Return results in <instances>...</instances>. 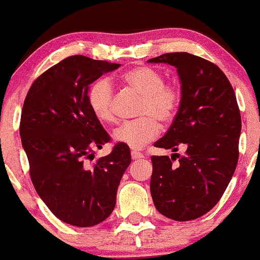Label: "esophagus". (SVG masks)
I'll use <instances>...</instances> for the list:
<instances>
[{"mask_svg": "<svg viewBox=\"0 0 260 260\" xmlns=\"http://www.w3.org/2000/svg\"><path fill=\"white\" fill-rule=\"evenodd\" d=\"M131 157H133L134 160H139V159H143L144 155L141 154V152L135 151V150H133V151H131Z\"/></svg>", "mask_w": 260, "mask_h": 260, "instance_id": "obj_1", "label": "esophagus"}]
</instances>
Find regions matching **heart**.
<instances>
[{"instance_id":"obj_1","label":"heart","mask_w":260,"mask_h":260,"mask_svg":"<svg viewBox=\"0 0 260 260\" xmlns=\"http://www.w3.org/2000/svg\"><path fill=\"white\" fill-rule=\"evenodd\" d=\"M121 81L141 93L138 106L140 117L125 121L112 134L115 141L131 149H141L159 134L157 121L168 124L175 116L181 101V91L176 85L165 84L159 70L149 66H139L121 75ZM114 91L110 80L100 77L87 91V103L91 111L103 122L115 120L112 110Z\"/></svg>"}]
</instances>
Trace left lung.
<instances>
[{"label":"left lung","mask_w":260,"mask_h":260,"mask_svg":"<svg viewBox=\"0 0 260 260\" xmlns=\"http://www.w3.org/2000/svg\"><path fill=\"white\" fill-rule=\"evenodd\" d=\"M148 61L175 66L181 84L178 114L154 144L174 154L151 156L152 202L167 218L192 220L215 207L237 168L242 130L237 98L225 74L199 56L170 52ZM180 146L187 149L181 157L176 154Z\"/></svg>","instance_id":"obj_1"}]
</instances>
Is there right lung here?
Instances as JSON below:
<instances>
[{"label":"right lung","instance_id":"1","mask_svg":"<svg viewBox=\"0 0 260 260\" xmlns=\"http://www.w3.org/2000/svg\"><path fill=\"white\" fill-rule=\"evenodd\" d=\"M119 66L66 57L35 80L23 103L20 135L32 184L47 208L71 225L93 226L110 215L131 162L129 146L120 143L91 162L110 136L91 111L89 85Z\"/></svg>","mask_w":260,"mask_h":260}]
</instances>
